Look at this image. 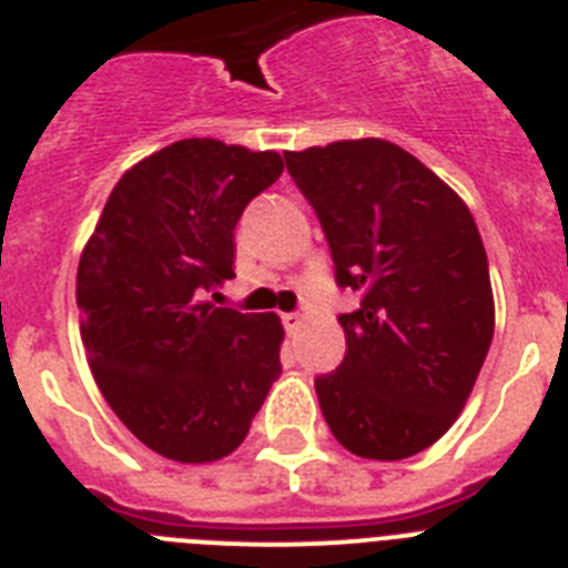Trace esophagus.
Listing matches in <instances>:
<instances>
[{"label":"esophagus","mask_w":568,"mask_h":568,"mask_svg":"<svg viewBox=\"0 0 568 568\" xmlns=\"http://www.w3.org/2000/svg\"><path fill=\"white\" fill-rule=\"evenodd\" d=\"M281 324L287 333H295L301 327V315L298 313H281Z\"/></svg>","instance_id":"1"}]
</instances>
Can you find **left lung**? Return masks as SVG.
Returning a JSON list of instances; mask_svg holds the SVG:
<instances>
[{
    "label": "left lung",
    "mask_w": 568,
    "mask_h": 568,
    "mask_svg": "<svg viewBox=\"0 0 568 568\" xmlns=\"http://www.w3.org/2000/svg\"><path fill=\"white\" fill-rule=\"evenodd\" d=\"M327 235L346 355L315 378L321 413L358 458L424 453L469 398L495 333L489 261L469 207L384 139L284 153Z\"/></svg>",
    "instance_id": "8db88e82"
}]
</instances>
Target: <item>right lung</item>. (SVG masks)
<instances>
[{
	"mask_svg": "<svg viewBox=\"0 0 568 568\" xmlns=\"http://www.w3.org/2000/svg\"><path fill=\"white\" fill-rule=\"evenodd\" d=\"M281 170L273 150L182 139L119 179L79 261L93 378L130 433L170 460L239 449L281 375L278 315L207 301L235 275L241 213Z\"/></svg>",
	"mask_w": 568,
	"mask_h": 568,
	"instance_id": "add662e5",
	"label": "right lung"
}]
</instances>
